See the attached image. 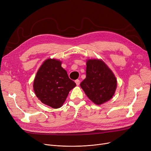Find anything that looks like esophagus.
Instances as JSON below:
<instances>
[{
  "label": "esophagus",
  "mask_w": 151,
  "mask_h": 151,
  "mask_svg": "<svg viewBox=\"0 0 151 151\" xmlns=\"http://www.w3.org/2000/svg\"><path fill=\"white\" fill-rule=\"evenodd\" d=\"M75 83H76L77 86H79V85H80V81L79 80H75Z\"/></svg>",
  "instance_id": "esophagus-1"
}]
</instances>
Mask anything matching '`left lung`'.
<instances>
[{"label":"left lung","mask_w":151,"mask_h":151,"mask_svg":"<svg viewBox=\"0 0 151 151\" xmlns=\"http://www.w3.org/2000/svg\"><path fill=\"white\" fill-rule=\"evenodd\" d=\"M86 65V78L80 86L92 101L101 105L114 96L117 80L112 71L101 60L89 59Z\"/></svg>","instance_id":"1"}]
</instances>
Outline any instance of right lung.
Here are the masks:
<instances>
[{"label":"right lung","instance_id":"1","mask_svg":"<svg viewBox=\"0 0 151 151\" xmlns=\"http://www.w3.org/2000/svg\"><path fill=\"white\" fill-rule=\"evenodd\" d=\"M60 60L48 59L38 69L34 81L36 96L43 104L59 108L65 101L76 83L69 78Z\"/></svg>","mask_w":151,"mask_h":151}]
</instances>
